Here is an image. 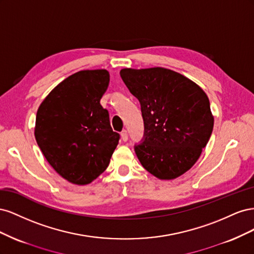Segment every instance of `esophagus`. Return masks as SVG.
Returning a JSON list of instances; mask_svg holds the SVG:
<instances>
[{
  "instance_id": "1",
  "label": "esophagus",
  "mask_w": 254,
  "mask_h": 254,
  "mask_svg": "<svg viewBox=\"0 0 254 254\" xmlns=\"http://www.w3.org/2000/svg\"><path fill=\"white\" fill-rule=\"evenodd\" d=\"M121 137H122V140L124 141V142H126V141L128 140V132H127V130H123V131L121 132Z\"/></svg>"
}]
</instances>
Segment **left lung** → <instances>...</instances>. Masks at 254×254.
I'll return each mask as SVG.
<instances>
[{"label": "left lung", "instance_id": "left-lung-1", "mask_svg": "<svg viewBox=\"0 0 254 254\" xmlns=\"http://www.w3.org/2000/svg\"><path fill=\"white\" fill-rule=\"evenodd\" d=\"M120 74L141 104L144 135L134 151L143 167L162 180L188 172L213 131L214 118L203 90L164 67L123 68Z\"/></svg>", "mask_w": 254, "mask_h": 254}]
</instances>
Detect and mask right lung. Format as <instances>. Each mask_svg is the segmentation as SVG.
Masks as SVG:
<instances>
[{
	"mask_svg": "<svg viewBox=\"0 0 254 254\" xmlns=\"http://www.w3.org/2000/svg\"><path fill=\"white\" fill-rule=\"evenodd\" d=\"M109 80L106 70L75 73L51 92L37 112L38 146L54 170L78 186L106 171L119 144L120 134L101 105Z\"/></svg>",
	"mask_w": 254,
	"mask_h": 254,
	"instance_id": "1",
	"label": "right lung"
}]
</instances>
